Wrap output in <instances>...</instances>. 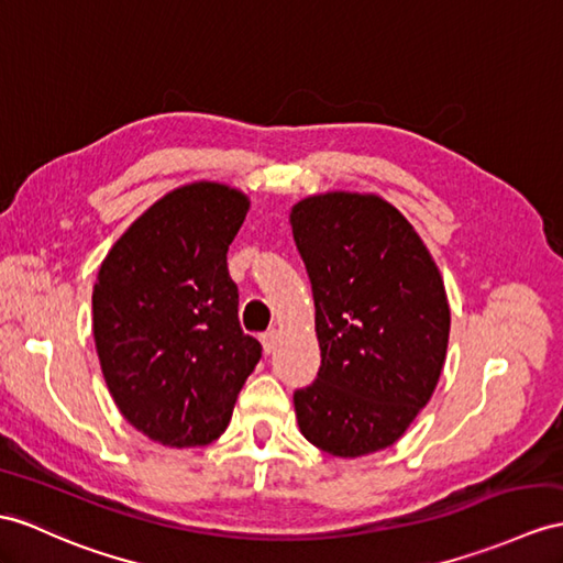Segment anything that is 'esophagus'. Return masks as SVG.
Returning <instances> with one entry per match:
<instances>
[{"label": "esophagus", "instance_id": "obj_1", "mask_svg": "<svg viewBox=\"0 0 563 563\" xmlns=\"http://www.w3.org/2000/svg\"><path fill=\"white\" fill-rule=\"evenodd\" d=\"M260 341H263L265 353H274V351H277V344H279V332H277V329H269V332L260 336Z\"/></svg>", "mask_w": 563, "mask_h": 563}]
</instances>
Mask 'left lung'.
Here are the masks:
<instances>
[{"label": "left lung", "instance_id": "obj_1", "mask_svg": "<svg viewBox=\"0 0 563 563\" xmlns=\"http://www.w3.org/2000/svg\"><path fill=\"white\" fill-rule=\"evenodd\" d=\"M289 222L322 353L318 379L294 394L300 434L339 459L375 454L401 440L440 382L451 327L440 267L377 194L308 196Z\"/></svg>", "mask_w": 563, "mask_h": 563}]
</instances>
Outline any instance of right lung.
Instances as JSON below:
<instances>
[{"instance_id": "obj_1", "label": "right lung", "mask_w": 563, "mask_h": 563, "mask_svg": "<svg viewBox=\"0 0 563 563\" xmlns=\"http://www.w3.org/2000/svg\"><path fill=\"white\" fill-rule=\"evenodd\" d=\"M249 210L234 186H178L123 231L95 279L92 336L109 396L162 446H205L224 434L260 361L227 269Z\"/></svg>"}]
</instances>
